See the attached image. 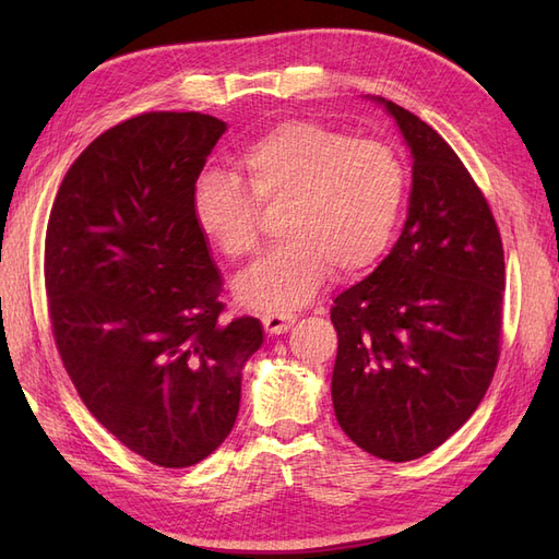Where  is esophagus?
<instances>
[{
    "mask_svg": "<svg viewBox=\"0 0 559 559\" xmlns=\"http://www.w3.org/2000/svg\"><path fill=\"white\" fill-rule=\"evenodd\" d=\"M296 324V314H263V326L270 335L286 333Z\"/></svg>",
    "mask_w": 559,
    "mask_h": 559,
    "instance_id": "esophagus-1",
    "label": "esophagus"
}]
</instances>
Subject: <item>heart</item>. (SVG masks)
I'll return each mask as SVG.
<instances>
[{
    "label": "heart",
    "instance_id": "1",
    "mask_svg": "<svg viewBox=\"0 0 559 559\" xmlns=\"http://www.w3.org/2000/svg\"><path fill=\"white\" fill-rule=\"evenodd\" d=\"M238 167L249 191L210 173L198 179L191 207L200 233L233 261L259 249V205L284 207L286 242L235 284L253 310H298L331 270L341 277L364 273L394 240L408 177L392 146L317 121H286L245 146Z\"/></svg>",
    "mask_w": 559,
    "mask_h": 559
}]
</instances>
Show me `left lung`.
Listing matches in <instances>:
<instances>
[{
    "mask_svg": "<svg viewBox=\"0 0 559 559\" xmlns=\"http://www.w3.org/2000/svg\"><path fill=\"white\" fill-rule=\"evenodd\" d=\"M413 158L408 216L384 261L333 302L337 425L386 462L429 454L476 413L499 361L503 249L450 144L389 99Z\"/></svg>",
    "mask_w": 559,
    "mask_h": 559,
    "instance_id": "8db88e82",
    "label": "left lung"
}]
</instances>
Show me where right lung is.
Here are the masks:
<instances>
[{
  "label": "right lung",
  "mask_w": 559,
  "mask_h": 559,
  "mask_svg": "<svg viewBox=\"0 0 559 559\" xmlns=\"http://www.w3.org/2000/svg\"><path fill=\"white\" fill-rule=\"evenodd\" d=\"M224 121L151 111L107 130L64 175L46 228L50 324L81 401L151 464L226 441L259 319L222 321V275L191 198Z\"/></svg>",
  "instance_id": "obj_1"
}]
</instances>
